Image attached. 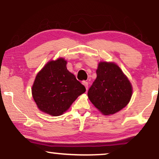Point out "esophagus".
<instances>
[{
  "label": "esophagus",
  "instance_id": "esophagus-1",
  "mask_svg": "<svg viewBox=\"0 0 159 159\" xmlns=\"http://www.w3.org/2000/svg\"><path fill=\"white\" fill-rule=\"evenodd\" d=\"M82 84H83V85L85 86V88H86V89L87 90V89H88V86H89V84H88V82H86V81H82Z\"/></svg>",
  "mask_w": 159,
  "mask_h": 159
}]
</instances>
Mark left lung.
I'll use <instances>...</instances> for the list:
<instances>
[{"instance_id": "1", "label": "left lung", "mask_w": 159, "mask_h": 159, "mask_svg": "<svg viewBox=\"0 0 159 159\" xmlns=\"http://www.w3.org/2000/svg\"><path fill=\"white\" fill-rule=\"evenodd\" d=\"M96 72V80L88 91L89 99L103 115L120 111L132 97L130 81L114 62H100Z\"/></svg>"}]
</instances>
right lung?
Listing matches in <instances>:
<instances>
[{"label": "right lung", "instance_id": "right-lung-1", "mask_svg": "<svg viewBox=\"0 0 159 159\" xmlns=\"http://www.w3.org/2000/svg\"><path fill=\"white\" fill-rule=\"evenodd\" d=\"M67 61L59 58L46 63L35 77L32 94L40 111L59 116L69 109L86 88L67 70Z\"/></svg>", "mask_w": 159, "mask_h": 159}]
</instances>
